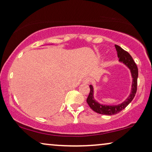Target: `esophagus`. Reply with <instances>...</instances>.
<instances>
[{"label": "esophagus", "mask_w": 152, "mask_h": 152, "mask_svg": "<svg viewBox=\"0 0 152 152\" xmlns=\"http://www.w3.org/2000/svg\"><path fill=\"white\" fill-rule=\"evenodd\" d=\"M83 81L84 83L88 84V83H90V80L89 78H85L83 80Z\"/></svg>", "instance_id": "1"}]
</instances>
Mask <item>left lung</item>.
Returning a JSON list of instances; mask_svg holds the SVG:
<instances>
[{
    "instance_id": "obj_1",
    "label": "left lung",
    "mask_w": 152,
    "mask_h": 152,
    "mask_svg": "<svg viewBox=\"0 0 152 152\" xmlns=\"http://www.w3.org/2000/svg\"><path fill=\"white\" fill-rule=\"evenodd\" d=\"M115 48L117 51V55L119 58V61L126 65L131 72V76L132 78L131 93L128 96V98L124 102L119 104L118 105H105L101 104L94 99V89L92 85H90V93L87 98V103L90 108L95 112L100 114L104 115H114L118 114L123 109H124L131 102L134 97H135L136 92H137V77H138V69L136 64L134 62L133 59L130 56L128 52L124 50L120 46L115 45Z\"/></svg>"
}]
</instances>
